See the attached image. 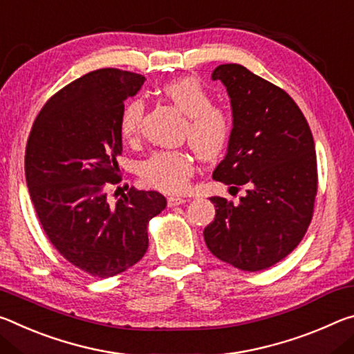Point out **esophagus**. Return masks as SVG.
Instances as JSON below:
<instances>
[{
  "instance_id": "obj_1",
  "label": "esophagus",
  "mask_w": 354,
  "mask_h": 354,
  "mask_svg": "<svg viewBox=\"0 0 354 354\" xmlns=\"http://www.w3.org/2000/svg\"><path fill=\"white\" fill-rule=\"evenodd\" d=\"M185 202H187V199L178 198V196H169V198H167V205H169V207L182 205V204H185Z\"/></svg>"
}]
</instances>
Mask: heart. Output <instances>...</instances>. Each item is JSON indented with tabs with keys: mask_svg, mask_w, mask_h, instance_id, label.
Masks as SVG:
<instances>
[{
	"mask_svg": "<svg viewBox=\"0 0 354 354\" xmlns=\"http://www.w3.org/2000/svg\"><path fill=\"white\" fill-rule=\"evenodd\" d=\"M163 95L178 111L187 115L185 139L202 160H215L227 146L232 120L227 111L213 105L212 95L198 80L185 77L163 86ZM144 102L130 100L120 114V135L135 141L141 131ZM194 172V160L185 150H161L149 156L142 165V178L150 187L166 193H178L187 188Z\"/></svg>",
	"mask_w": 354,
	"mask_h": 354,
	"instance_id": "heart-1",
	"label": "heart"
}]
</instances>
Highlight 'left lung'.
Here are the masks:
<instances>
[{
	"mask_svg": "<svg viewBox=\"0 0 354 354\" xmlns=\"http://www.w3.org/2000/svg\"><path fill=\"white\" fill-rule=\"evenodd\" d=\"M227 89L232 133L213 178L246 188L239 204L210 198L215 219L204 229L213 256L243 271L270 268L299 245L317 194V155L308 120L293 98L240 64L212 73Z\"/></svg>",
	"mask_w": 354,
	"mask_h": 354,
	"instance_id": "obj_1",
	"label": "left lung"
}]
</instances>
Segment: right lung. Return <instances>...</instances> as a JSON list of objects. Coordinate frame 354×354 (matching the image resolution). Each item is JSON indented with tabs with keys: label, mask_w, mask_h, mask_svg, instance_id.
<instances>
[{
	"label": "right lung",
	"mask_w": 354,
	"mask_h": 354,
	"mask_svg": "<svg viewBox=\"0 0 354 354\" xmlns=\"http://www.w3.org/2000/svg\"><path fill=\"white\" fill-rule=\"evenodd\" d=\"M142 75L100 68L50 98L28 138L26 185L37 218L61 256L95 277L124 273L149 248L147 224L165 210L158 191L130 188L111 202L120 182V114Z\"/></svg>",
	"instance_id": "right-lung-1"
}]
</instances>
